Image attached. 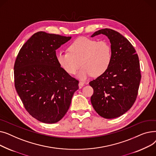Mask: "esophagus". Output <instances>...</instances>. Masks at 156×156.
<instances>
[{
	"instance_id": "obj_1",
	"label": "esophagus",
	"mask_w": 156,
	"mask_h": 156,
	"mask_svg": "<svg viewBox=\"0 0 156 156\" xmlns=\"http://www.w3.org/2000/svg\"><path fill=\"white\" fill-rule=\"evenodd\" d=\"M78 86H79L80 88H81L84 86V82H83V81H80V83L78 84Z\"/></svg>"
}]
</instances>
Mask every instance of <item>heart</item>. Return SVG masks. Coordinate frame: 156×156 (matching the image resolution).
Returning a JSON list of instances; mask_svg holds the SVG:
<instances>
[{"instance_id":"heart-1","label":"heart","mask_w":156,"mask_h":156,"mask_svg":"<svg viewBox=\"0 0 156 156\" xmlns=\"http://www.w3.org/2000/svg\"><path fill=\"white\" fill-rule=\"evenodd\" d=\"M68 52L57 54L60 67L71 75H75L80 68L78 77L86 80L94 76L99 77L107 71L112 59V47L106 40L97 41L86 37L77 38L68 48Z\"/></svg>"}]
</instances>
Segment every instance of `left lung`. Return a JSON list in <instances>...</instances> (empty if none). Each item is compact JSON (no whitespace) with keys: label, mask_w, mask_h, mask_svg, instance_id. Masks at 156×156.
<instances>
[{"label":"left lung","mask_w":156,"mask_h":156,"mask_svg":"<svg viewBox=\"0 0 156 156\" xmlns=\"http://www.w3.org/2000/svg\"><path fill=\"white\" fill-rule=\"evenodd\" d=\"M103 34L110 40L112 59L104 75L90 81L94 89L91 103L106 119L118 118L132 107L141 80L140 62L133 46L118 31L105 28L91 36Z\"/></svg>","instance_id":"8db88e82"}]
</instances>
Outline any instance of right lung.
Segmentation results:
<instances>
[{"mask_svg":"<svg viewBox=\"0 0 156 156\" xmlns=\"http://www.w3.org/2000/svg\"><path fill=\"white\" fill-rule=\"evenodd\" d=\"M71 37L38 31L21 48L14 66V85L24 108L45 123L60 121L67 112L78 80L57 61L55 50Z\"/></svg>","mask_w":156,"mask_h":156,"instance_id":"add662e5","label":"right lung"}]
</instances>
